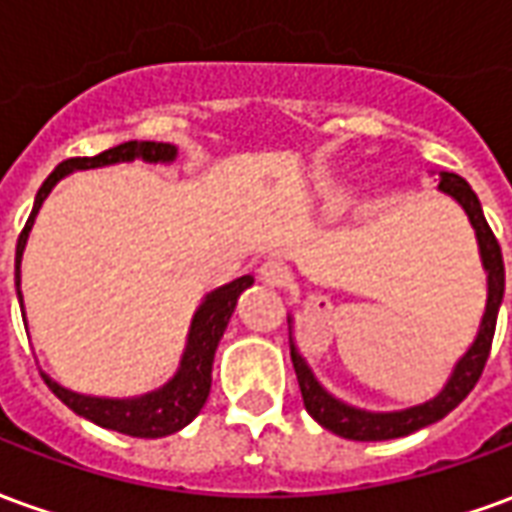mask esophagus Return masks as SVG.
I'll list each match as a JSON object with an SVG mask.
<instances>
[{
  "mask_svg": "<svg viewBox=\"0 0 512 512\" xmlns=\"http://www.w3.org/2000/svg\"><path fill=\"white\" fill-rule=\"evenodd\" d=\"M257 274H260V279H263L266 285H271V288H282V285H288L290 282V271L282 260H266L263 266L257 268Z\"/></svg>",
  "mask_w": 512,
  "mask_h": 512,
  "instance_id": "esophagus-1",
  "label": "esophagus"
}]
</instances>
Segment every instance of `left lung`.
<instances>
[{
    "label": "left lung",
    "instance_id": "obj_1",
    "mask_svg": "<svg viewBox=\"0 0 512 512\" xmlns=\"http://www.w3.org/2000/svg\"><path fill=\"white\" fill-rule=\"evenodd\" d=\"M441 191H447L450 197L461 202L463 211L469 213L477 241H480V255H483V266L488 271V304H485L483 323H480V334L469 348V354L463 356L455 365V373L444 386L439 397H433L425 406L406 408V411H395V414H370V411H359L354 406H345L340 400H334L326 389H323L310 367L304 365V359L296 351V345L290 340V362L299 378L301 397H304V408L310 411L312 419H318L323 428L332 430L343 439L354 441H384V439H400L408 436L419 428H428L433 422H439L450 414L452 408L463 403V397L469 395L474 384L483 376V367L491 354V343H494L496 332V315H499V304H502V293H505V263H502V249L496 241L494 230L488 227L480 208V200L472 191V186L455 175V172H441Z\"/></svg>",
    "mask_w": 512,
    "mask_h": 512
}]
</instances>
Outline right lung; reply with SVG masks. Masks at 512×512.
Masks as SVG:
<instances>
[{"label":"right lung","mask_w":512,"mask_h":512,"mask_svg":"<svg viewBox=\"0 0 512 512\" xmlns=\"http://www.w3.org/2000/svg\"><path fill=\"white\" fill-rule=\"evenodd\" d=\"M131 158H145V161H172L175 158V145L167 142H123V145L109 147L98 156L84 158H68L62 161L60 167L51 172L49 178L43 180L38 197H35V208L29 213L24 230L18 235L16 246V288H18V263H21V252L27 244L29 227L35 222V213L40 211L43 200L49 197V191L54 189V183L65 178L71 169H93L115 164V161H131ZM252 285V277H241L224 285V288L213 290L208 299L202 301V307L194 315L191 323L189 345L186 354L180 362L178 376L172 378L164 389L150 392L145 397H134V400H101V397L76 395L71 389H62L60 384H54L51 378L43 376V381L49 384L54 395L60 397L65 406L76 411L79 417H87L101 428L117 430L126 436H136V439H161L175 433L183 425H189L191 419L200 414V408L208 400L211 392V367L213 354L219 337L227 329V321L235 310V301L241 296V290Z\"/></svg>","instance_id":"add662e5"}]
</instances>
